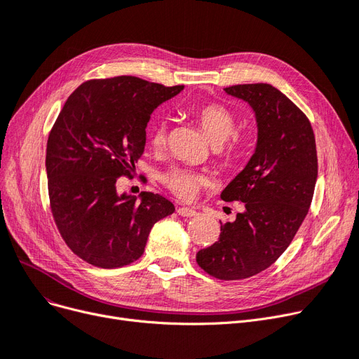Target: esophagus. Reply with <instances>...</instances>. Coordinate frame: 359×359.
I'll return each mask as SVG.
<instances>
[{"label": "esophagus", "mask_w": 359, "mask_h": 359, "mask_svg": "<svg viewBox=\"0 0 359 359\" xmlns=\"http://www.w3.org/2000/svg\"><path fill=\"white\" fill-rule=\"evenodd\" d=\"M177 212H179V215H182V217H195V215L198 214L195 210L188 208V207H179V208H177Z\"/></svg>", "instance_id": "34e87169"}]
</instances>
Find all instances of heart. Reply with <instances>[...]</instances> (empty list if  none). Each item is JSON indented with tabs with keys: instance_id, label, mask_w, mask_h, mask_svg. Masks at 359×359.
<instances>
[{
	"instance_id": "b5f03b06",
	"label": "heart",
	"mask_w": 359,
	"mask_h": 359,
	"mask_svg": "<svg viewBox=\"0 0 359 359\" xmlns=\"http://www.w3.org/2000/svg\"><path fill=\"white\" fill-rule=\"evenodd\" d=\"M195 118L204 130L211 145L220 147L229 137L231 141L227 148L229 155H239L245 148V139L241 135L233 133L236 129V117L227 107L217 102H208L198 107L195 110ZM168 126L164 120L154 121L149 129V142L154 148L164 147L167 141ZM163 182L167 188L182 199H191L195 196L202 177L195 171L188 168L176 167L168 170L163 176Z\"/></svg>"
}]
</instances>
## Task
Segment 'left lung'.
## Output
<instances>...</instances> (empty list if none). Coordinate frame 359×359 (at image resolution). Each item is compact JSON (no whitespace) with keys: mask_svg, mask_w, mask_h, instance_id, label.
Returning <instances> with one entry per match:
<instances>
[{"mask_svg":"<svg viewBox=\"0 0 359 359\" xmlns=\"http://www.w3.org/2000/svg\"><path fill=\"white\" fill-rule=\"evenodd\" d=\"M224 90L252 107L257 148L222 192L226 202H243V212L222 226L196 262L215 278L242 280L269 269L293 241L313 201L318 163L311 123L285 93L269 83Z\"/></svg>","mask_w":359,"mask_h":359,"instance_id":"1","label":"left lung"}]
</instances>
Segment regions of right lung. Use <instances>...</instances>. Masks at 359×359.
Instances as JSON below:
<instances>
[{
	"label": "right lung",
	"instance_id": "right-lung-1",
	"mask_svg": "<svg viewBox=\"0 0 359 359\" xmlns=\"http://www.w3.org/2000/svg\"><path fill=\"white\" fill-rule=\"evenodd\" d=\"M183 85L164 86L135 76L83 82L67 98L46 142V176L61 238L100 269L129 266L142 257L152 226L173 214L158 194H117L132 176L147 142L152 111Z\"/></svg>",
	"mask_w": 359,
	"mask_h": 359
}]
</instances>
